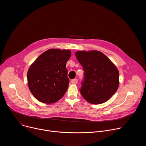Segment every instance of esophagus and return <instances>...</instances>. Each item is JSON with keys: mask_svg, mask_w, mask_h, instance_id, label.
I'll return each mask as SVG.
<instances>
[{"mask_svg": "<svg viewBox=\"0 0 146 146\" xmlns=\"http://www.w3.org/2000/svg\"><path fill=\"white\" fill-rule=\"evenodd\" d=\"M71 82L72 83V84H77V83L78 82V80L76 78H74V79L72 80Z\"/></svg>", "mask_w": 146, "mask_h": 146, "instance_id": "esophagus-1", "label": "esophagus"}]
</instances>
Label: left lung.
<instances>
[{
	"label": "left lung",
	"instance_id": "obj_1",
	"mask_svg": "<svg viewBox=\"0 0 146 146\" xmlns=\"http://www.w3.org/2000/svg\"><path fill=\"white\" fill-rule=\"evenodd\" d=\"M75 55L84 72L80 89L82 97L92 104L108 101L119 86V72L116 66L98 51H78Z\"/></svg>",
	"mask_w": 146,
	"mask_h": 146
}]
</instances>
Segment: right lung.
<instances>
[{
    "mask_svg": "<svg viewBox=\"0 0 146 146\" xmlns=\"http://www.w3.org/2000/svg\"><path fill=\"white\" fill-rule=\"evenodd\" d=\"M70 55L69 50L50 49L31 65L27 74L28 84L38 100L53 103L63 97L69 84L66 65Z\"/></svg>",
    "mask_w": 146,
    "mask_h": 146,
    "instance_id": "1",
    "label": "right lung"
}]
</instances>
